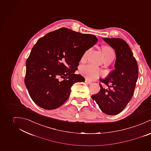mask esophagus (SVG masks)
Here are the masks:
<instances>
[{
    "instance_id": "esophagus-1",
    "label": "esophagus",
    "mask_w": 151,
    "mask_h": 151,
    "mask_svg": "<svg viewBox=\"0 0 151 151\" xmlns=\"http://www.w3.org/2000/svg\"><path fill=\"white\" fill-rule=\"evenodd\" d=\"M85 83L88 84H92V82H90V81H88V80H87V79H86V80H85Z\"/></svg>"
}]
</instances>
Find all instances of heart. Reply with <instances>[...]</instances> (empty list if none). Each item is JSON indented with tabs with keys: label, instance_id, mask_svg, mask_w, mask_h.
Instances as JSON below:
<instances>
[{
	"label": "heart",
	"instance_id": "1",
	"mask_svg": "<svg viewBox=\"0 0 151 151\" xmlns=\"http://www.w3.org/2000/svg\"><path fill=\"white\" fill-rule=\"evenodd\" d=\"M102 51L104 59L109 56L115 55L114 51L108 46H105L102 47ZM86 52L84 53L83 58L86 57ZM81 73L86 79L90 81H94L97 79L102 74V72L100 69L93 64H88L83 66L81 68Z\"/></svg>",
	"mask_w": 151,
	"mask_h": 151
}]
</instances>
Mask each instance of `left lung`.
I'll return each instance as SVG.
<instances>
[{
    "label": "left lung",
    "instance_id": "left-lung-1",
    "mask_svg": "<svg viewBox=\"0 0 151 151\" xmlns=\"http://www.w3.org/2000/svg\"><path fill=\"white\" fill-rule=\"evenodd\" d=\"M115 51V69L100 81L99 93L91 96L101 111L107 115H115L121 112L131 100L138 76V68L128 44L120 38H102Z\"/></svg>",
    "mask_w": 151,
    "mask_h": 151
}]
</instances>
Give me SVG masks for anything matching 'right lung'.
I'll use <instances>...</instances> for the list:
<instances>
[{
	"instance_id": "obj_1",
	"label": "right lung",
	"mask_w": 151,
	"mask_h": 151,
	"mask_svg": "<svg viewBox=\"0 0 151 151\" xmlns=\"http://www.w3.org/2000/svg\"><path fill=\"white\" fill-rule=\"evenodd\" d=\"M93 35L61 28L46 34L35 45L26 62L25 84L39 106L51 110L68 99L70 87L84 78L75 74L86 51L97 43ZM64 80L60 81L58 78Z\"/></svg>"
}]
</instances>
